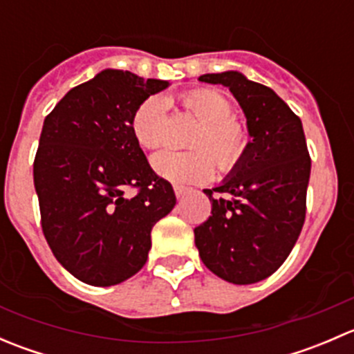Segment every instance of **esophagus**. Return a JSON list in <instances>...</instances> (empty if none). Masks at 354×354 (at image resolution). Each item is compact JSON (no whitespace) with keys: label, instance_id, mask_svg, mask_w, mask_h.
<instances>
[{"label":"esophagus","instance_id":"obj_1","mask_svg":"<svg viewBox=\"0 0 354 354\" xmlns=\"http://www.w3.org/2000/svg\"><path fill=\"white\" fill-rule=\"evenodd\" d=\"M174 194H176L178 198H183L185 195L188 194V188L187 187H181V185H174Z\"/></svg>","mask_w":354,"mask_h":354}]
</instances>
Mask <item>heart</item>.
<instances>
[{"mask_svg": "<svg viewBox=\"0 0 354 354\" xmlns=\"http://www.w3.org/2000/svg\"><path fill=\"white\" fill-rule=\"evenodd\" d=\"M181 106L194 114L200 123L192 147L178 152L164 149L152 157V167L159 176L173 183L205 181L216 171H230L243 159L248 147V130L233 116V104L226 95L212 88H195L180 97ZM162 99L151 97L142 102L131 116L130 128L142 149H157L164 140Z\"/></svg>", "mask_w": 354, "mask_h": 354, "instance_id": "heart-1", "label": "heart"}]
</instances>
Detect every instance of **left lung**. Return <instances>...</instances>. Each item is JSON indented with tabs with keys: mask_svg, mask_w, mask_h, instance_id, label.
I'll list each match as a JSON object with an SVG mask.
<instances>
[{
	"mask_svg": "<svg viewBox=\"0 0 354 354\" xmlns=\"http://www.w3.org/2000/svg\"><path fill=\"white\" fill-rule=\"evenodd\" d=\"M198 80L230 88L245 111L252 142L231 176L205 190L212 214L195 227V245L221 279L259 283L283 266L305 223L312 159L301 120L272 88L238 71Z\"/></svg>",
	"mask_w": 354,
	"mask_h": 354,
	"instance_id": "1",
	"label": "left lung"
}]
</instances>
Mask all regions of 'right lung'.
<instances>
[{
  "label": "right lung",
  "instance_id": "obj_1",
  "mask_svg": "<svg viewBox=\"0 0 354 354\" xmlns=\"http://www.w3.org/2000/svg\"><path fill=\"white\" fill-rule=\"evenodd\" d=\"M166 87L104 70L46 116L34 159L42 233L82 283L113 286L135 276L147 262L152 227L176 203L130 128L135 109Z\"/></svg>",
  "mask_w": 354,
  "mask_h": 354
}]
</instances>
